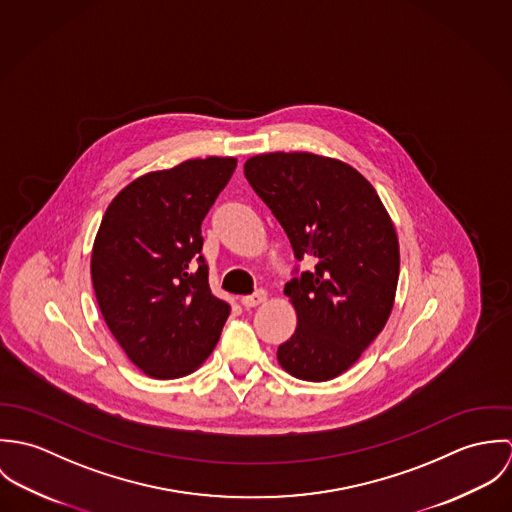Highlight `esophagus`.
I'll return each mask as SVG.
<instances>
[{
  "mask_svg": "<svg viewBox=\"0 0 512 512\" xmlns=\"http://www.w3.org/2000/svg\"><path fill=\"white\" fill-rule=\"evenodd\" d=\"M264 301H266V292H264V290H256L252 295H244V297L240 299V303H242L246 309L256 307V305H260V303H264Z\"/></svg>",
  "mask_w": 512,
  "mask_h": 512,
  "instance_id": "1",
  "label": "esophagus"
}]
</instances>
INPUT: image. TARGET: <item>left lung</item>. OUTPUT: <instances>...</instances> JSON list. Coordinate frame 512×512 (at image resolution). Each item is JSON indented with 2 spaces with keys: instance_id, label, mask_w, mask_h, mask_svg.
Segmentation results:
<instances>
[{
  "instance_id": "left-lung-1",
  "label": "left lung",
  "mask_w": 512,
  "mask_h": 512,
  "mask_svg": "<svg viewBox=\"0 0 512 512\" xmlns=\"http://www.w3.org/2000/svg\"><path fill=\"white\" fill-rule=\"evenodd\" d=\"M256 195L286 230L293 256L313 262L292 278L297 327L278 347L295 378L323 382L355 365L384 329L400 250L378 193L351 165L315 153H264L244 163Z\"/></svg>"
}]
</instances>
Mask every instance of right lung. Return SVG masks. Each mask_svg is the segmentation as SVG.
Returning <instances> with one entry per match:
<instances>
[{
    "label": "right lung",
    "mask_w": 512,
    "mask_h": 512,
    "mask_svg": "<svg viewBox=\"0 0 512 512\" xmlns=\"http://www.w3.org/2000/svg\"><path fill=\"white\" fill-rule=\"evenodd\" d=\"M234 169V157H207L147 173L102 217L90 260L96 301L147 376H185L219 343L230 305L209 288L201 222Z\"/></svg>",
    "instance_id": "right-lung-1"
}]
</instances>
